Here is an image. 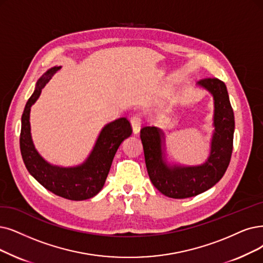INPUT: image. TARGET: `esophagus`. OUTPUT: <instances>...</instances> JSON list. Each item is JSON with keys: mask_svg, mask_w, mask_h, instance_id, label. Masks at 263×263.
Listing matches in <instances>:
<instances>
[{"mask_svg": "<svg viewBox=\"0 0 263 263\" xmlns=\"http://www.w3.org/2000/svg\"><path fill=\"white\" fill-rule=\"evenodd\" d=\"M130 123L133 126V130L135 134H138L140 130V126H141V119L138 114H134L130 118Z\"/></svg>", "mask_w": 263, "mask_h": 263, "instance_id": "34e87169", "label": "esophagus"}]
</instances>
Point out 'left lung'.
<instances>
[{
  "mask_svg": "<svg viewBox=\"0 0 263 263\" xmlns=\"http://www.w3.org/2000/svg\"><path fill=\"white\" fill-rule=\"evenodd\" d=\"M198 84L211 91L215 100V133L205 164L195 167L167 166L162 156L164 134L154 126H144L140 130L150 180L168 197L186 198L207 191L223 177L232 155L235 123L226 84L217 78L202 79Z\"/></svg>",
  "mask_w": 263,
  "mask_h": 263,
  "instance_id": "obj_1",
  "label": "left lung"
}]
</instances>
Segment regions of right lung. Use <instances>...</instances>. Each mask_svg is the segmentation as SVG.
I'll return each mask as SVG.
<instances>
[{
  "label": "right lung",
  "mask_w": 263,
  "mask_h": 263,
  "mask_svg": "<svg viewBox=\"0 0 263 263\" xmlns=\"http://www.w3.org/2000/svg\"><path fill=\"white\" fill-rule=\"evenodd\" d=\"M60 67L49 69L37 81L22 117L20 152L28 172L48 191L71 201H83L100 192L108 177L113 157L124 139L132 135L133 127L127 118L106 125L101 130L86 162L78 167H58L48 164L34 149L30 135V108L39 98L41 89Z\"/></svg>",
  "instance_id": "right-lung-1"
}]
</instances>
